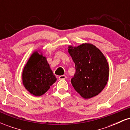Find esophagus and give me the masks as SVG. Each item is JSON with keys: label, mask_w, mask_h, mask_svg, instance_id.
I'll use <instances>...</instances> for the list:
<instances>
[{"label": "esophagus", "mask_w": 130, "mask_h": 130, "mask_svg": "<svg viewBox=\"0 0 130 130\" xmlns=\"http://www.w3.org/2000/svg\"><path fill=\"white\" fill-rule=\"evenodd\" d=\"M66 76H65V75H61V76H59V79L60 80H61V79H65V78H66Z\"/></svg>", "instance_id": "1"}]
</instances>
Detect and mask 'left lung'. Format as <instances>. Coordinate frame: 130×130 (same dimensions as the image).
Segmentation results:
<instances>
[{"label":"left lung","instance_id":"8db88e82","mask_svg":"<svg viewBox=\"0 0 130 130\" xmlns=\"http://www.w3.org/2000/svg\"><path fill=\"white\" fill-rule=\"evenodd\" d=\"M68 53L75 64L76 72L71 79L73 87L85 99L98 95L108 80L109 65L105 57L89 43L69 46Z\"/></svg>","mask_w":130,"mask_h":130}]
</instances>
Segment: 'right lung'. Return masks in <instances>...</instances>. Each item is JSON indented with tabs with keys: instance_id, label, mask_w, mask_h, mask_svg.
Listing matches in <instances>:
<instances>
[{
	"instance_id": "right-lung-1",
	"label": "right lung",
	"mask_w": 130,
	"mask_h": 130,
	"mask_svg": "<svg viewBox=\"0 0 130 130\" xmlns=\"http://www.w3.org/2000/svg\"><path fill=\"white\" fill-rule=\"evenodd\" d=\"M56 80L45 57L37 52L33 53L22 72V83L25 88L35 96H41Z\"/></svg>"
}]
</instances>
